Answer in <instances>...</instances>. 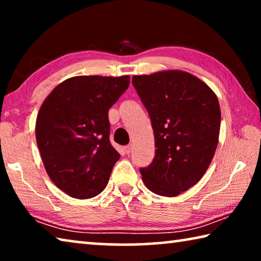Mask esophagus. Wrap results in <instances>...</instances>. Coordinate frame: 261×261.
I'll list each match as a JSON object with an SVG mask.
<instances>
[{"instance_id":"34e87169","label":"esophagus","mask_w":261,"mask_h":261,"mask_svg":"<svg viewBox=\"0 0 261 261\" xmlns=\"http://www.w3.org/2000/svg\"><path fill=\"white\" fill-rule=\"evenodd\" d=\"M132 148H134V145H132V144H129V145H126V146L124 147V151H125V153H126V154H129V153H131V152H132Z\"/></svg>"}]
</instances>
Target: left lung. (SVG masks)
<instances>
[{"label": "left lung", "instance_id": "left-lung-1", "mask_svg": "<svg viewBox=\"0 0 261 261\" xmlns=\"http://www.w3.org/2000/svg\"><path fill=\"white\" fill-rule=\"evenodd\" d=\"M132 84L151 118L156 148L140 174L152 192L175 197L198 183L214 156L218 98L199 78L179 70L134 76Z\"/></svg>", "mask_w": 261, "mask_h": 261}]
</instances>
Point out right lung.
Wrapping results in <instances>:
<instances>
[{"instance_id": "add662e5", "label": "right lung", "mask_w": 261, "mask_h": 261, "mask_svg": "<svg viewBox=\"0 0 261 261\" xmlns=\"http://www.w3.org/2000/svg\"><path fill=\"white\" fill-rule=\"evenodd\" d=\"M129 76H77L43 101L35 138L47 174L70 197L88 199L107 187L120 154L109 140L108 110L127 90Z\"/></svg>"}]
</instances>
